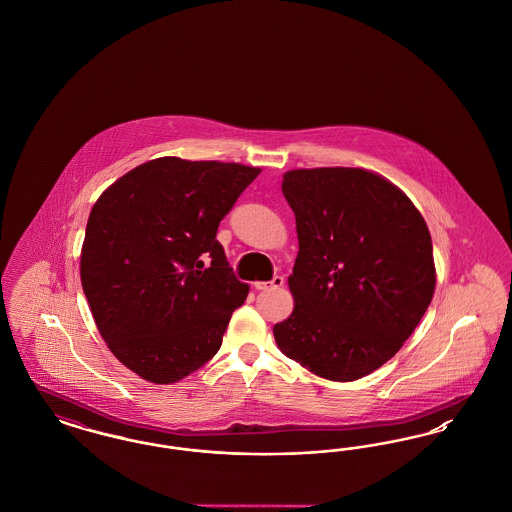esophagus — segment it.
Here are the masks:
<instances>
[{
  "label": "esophagus",
  "mask_w": 512,
  "mask_h": 512,
  "mask_svg": "<svg viewBox=\"0 0 512 512\" xmlns=\"http://www.w3.org/2000/svg\"><path fill=\"white\" fill-rule=\"evenodd\" d=\"M255 290H278L284 286V276H274L270 282H255Z\"/></svg>",
  "instance_id": "34e87169"
}]
</instances>
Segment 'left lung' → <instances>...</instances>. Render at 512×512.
<instances>
[{"mask_svg":"<svg viewBox=\"0 0 512 512\" xmlns=\"http://www.w3.org/2000/svg\"><path fill=\"white\" fill-rule=\"evenodd\" d=\"M299 253L295 307L274 324L280 351L334 382L380 368L424 317L436 267L428 226L386 178L347 167L284 174Z\"/></svg>","mask_w":512,"mask_h":512,"instance_id":"8db88e82","label":"left lung"}]
</instances>
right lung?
Wrapping results in <instances>:
<instances>
[{
    "label": "right lung",
    "instance_id": "obj_1",
    "mask_svg": "<svg viewBox=\"0 0 512 512\" xmlns=\"http://www.w3.org/2000/svg\"><path fill=\"white\" fill-rule=\"evenodd\" d=\"M261 169L159 157L99 195L80 255L82 290L101 338L132 372L172 384L205 365L244 305L217 240Z\"/></svg>",
    "mask_w": 512,
    "mask_h": 512
}]
</instances>
